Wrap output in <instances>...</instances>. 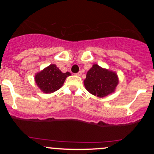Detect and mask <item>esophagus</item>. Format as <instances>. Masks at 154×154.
I'll return each instance as SVG.
<instances>
[{"label":"esophagus","instance_id":"1","mask_svg":"<svg viewBox=\"0 0 154 154\" xmlns=\"http://www.w3.org/2000/svg\"><path fill=\"white\" fill-rule=\"evenodd\" d=\"M76 75H77V76H81V75H82V72H79L78 73L76 74Z\"/></svg>","mask_w":154,"mask_h":154}]
</instances>
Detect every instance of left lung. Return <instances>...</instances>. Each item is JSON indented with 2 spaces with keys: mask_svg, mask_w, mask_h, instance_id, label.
Masks as SVG:
<instances>
[{
  "mask_svg": "<svg viewBox=\"0 0 154 154\" xmlns=\"http://www.w3.org/2000/svg\"><path fill=\"white\" fill-rule=\"evenodd\" d=\"M119 84L117 74L114 71L93 64L88 70L84 85L86 90L98 98H103L114 93Z\"/></svg>",
  "mask_w": 154,
  "mask_h": 154,
  "instance_id": "obj_1",
  "label": "left lung"
}]
</instances>
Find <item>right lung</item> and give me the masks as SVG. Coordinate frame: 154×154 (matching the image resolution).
Returning <instances> with one entry per match:
<instances>
[{
	"label": "right lung",
	"instance_id": "1",
	"mask_svg": "<svg viewBox=\"0 0 154 154\" xmlns=\"http://www.w3.org/2000/svg\"><path fill=\"white\" fill-rule=\"evenodd\" d=\"M71 75L69 72L63 73L56 64H51L36 73L35 81L44 93H52L63 86L65 79Z\"/></svg>",
	"mask_w": 154,
	"mask_h": 154
}]
</instances>
